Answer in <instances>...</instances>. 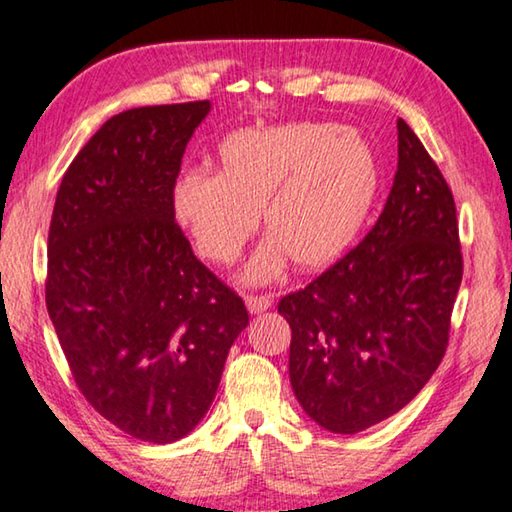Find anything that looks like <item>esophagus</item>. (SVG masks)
Here are the masks:
<instances>
[{"instance_id": "1", "label": "esophagus", "mask_w": 512, "mask_h": 512, "mask_svg": "<svg viewBox=\"0 0 512 512\" xmlns=\"http://www.w3.org/2000/svg\"><path fill=\"white\" fill-rule=\"evenodd\" d=\"M245 304L249 308V313L256 315V313L267 311V308L272 306V299L267 297V295H247L245 297Z\"/></svg>"}]
</instances>
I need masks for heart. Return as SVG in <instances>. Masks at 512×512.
Listing matches in <instances>:
<instances>
[{
    "label": "heart",
    "instance_id": "heart-1",
    "mask_svg": "<svg viewBox=\"0 0 512 512\" xmlns=\"http://www.w3.org/2000/svg\"><path fill=\"white\" fill-rule=\"evenodd\" d=\"M379 165L354 129L290 122L242 129L220 145V172L195 167L174 186V211L201 256L233 263L263 208L272 238L247 267V279L279 276L288 256L315 270L335 261L370 215Z\"/></svg>",
    "mask_w": 512,
    "mask_h": 512
}]
</instances>
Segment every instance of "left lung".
<instances>
[{
    "label": "left lung",
    "mask_w": 512,
    "mask_h": 512,
    "mask_svg": "<svg viewBox=\"0 0 512 512\" xmlns=\"http://www.w3.org/2000/svg\"><path fill=\"white\" fill-rule=\"evenodd\" d=\"M399 163L379 220L306 288L281 297L290 383L331 433L388 420L438 370L463 279L454 195L404 120Z\"/></svg>",
    "instance_id": "obj_1"
}]
</instances>
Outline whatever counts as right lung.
<instances>
[{
  "instance_id": "add662e5",
  "label": "right lung",
  "mask_w": 512,
  "mask_h": 512,
  "mask_svg": "<svg viewBox=\"0 0 512 512\" xmlns=\"http://www.w3.org/2000/svg\"><path fill=\"white\" fill-rule=\"evenodd\" d=\"M206 102L113 115L67 167L45 301L72 379L131 438L167 445L211 408L245 301L174 220L181 158Z\"/></svg>"
}]
</instances>
